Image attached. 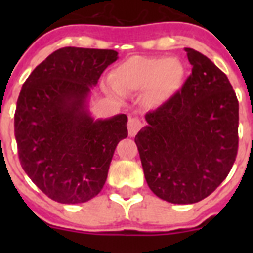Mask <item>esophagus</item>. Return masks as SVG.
Here are the masks:
<instances>
[{
    "mask_svg": "<svg viewBox=\"0 0 253 253\" xmlns=\"http://www.w3.org/2000/svg\"><path fill=\"white\" fill-rule=\"evenodd\" d=\"M142 121L136 117H131L128 118V123H127V127H128V135L130 136H135L136 132L140 130V127H142Z\"/></svg>",
    "mask_w": 253,
    "mask_h": 253,
    "instance_id": "esophagus-1",
    "label": "esophagus"
}]
</instances>
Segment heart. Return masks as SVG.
Returning a JSON list of instances; mask_svg holds the SVG:
<instances>
[{"label":"heart","instance_id":"heart-1","mask_svg":"<svg viewBox=\"0 0 253 253\" xmlns=\"http://www.w3.org/2000/svg\"><path fill=\"white\" fill-rule=\"evenodd\" d=\"M185 67L174 57H131L119 65L111 76L109 90L117 97L146 90L147 102L163 105L181 90Z\"/></svg>","mask_w":253,"mask_h":253}]
</instances>
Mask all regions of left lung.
I'll return each instance as SVG.
<instances>
[{"label":"left lung","instance_id":"8db88e82","mask_svg":"<svg viewBox=\"0 0 253 253\" xmlns=\"http://www.w3.org/2000/svg\"><path fill=\"white\" fill-rule=\"evenodd\" d=\"M192 75L168 102L146 114L135 136L154 194L170 204H196L231 170L238 154L239 103L227 76L209 57L185 48Z\"/></svg>","mask_w":253,"mask_h":253}]
</instances>
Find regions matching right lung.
I'll list each match as a JSON object with an SVG mask.
<instances>
[{
    "label": "right lung",
    "instance_id": "add662e5",
    "mask_svg": "<svg viewBox=\"0 0 253 253\" xmlns=\"http://www.w3.org/2000/svg\"><path fill=\"white\" fill-rule=\"evenodd\" d=\"M118 59L113 49L64 47L34 69L14 115L21 166L60 204H83L102 190L114 151L127 138V115L95 119L91 89Z\"/></svg>",
    "mask_w": 253,
    "mask_h": 253
}]
</instances>
